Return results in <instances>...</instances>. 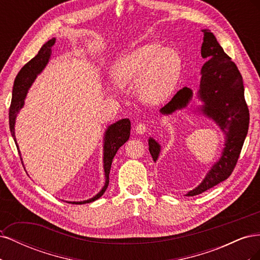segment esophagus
I'll list each match as a JSON object with an SVG mask.
<instances>
[{"mask_svg": "<svg viewBox=\"0 0 260 260\" xmlns=\"http://www.w3.org/2000/svg\"><path fill=\"white\" fill-rule=\"evenodd\" d=\"M147 129H148V127H147V124H145V123H138L137 125H136V131H137V133H139V135H143V133H145L146 131H147Z\"/></svg>", "mask_w": 260, "mask_h": 260, "instance_id": "obj_1", "label": "esophagus"}]
</instances>
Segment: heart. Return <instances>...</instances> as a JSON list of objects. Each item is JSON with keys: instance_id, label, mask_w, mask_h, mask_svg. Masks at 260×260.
<instances>
[{"instance_id": "heart-1", "label": "heart", "mask_w": 260, "mask_h": 260, "mask_svg": "<svg viewBox=\"0 0 260 260\" xmlns=\"http://www.w3.org/2000/svg\"><path fill=\"white\" fill-rule=\"evenodd\" d=\"M181 69L182 60L177 51L149 42L118 59L113 75L122 85L140 81V96L149 103H158L176 88Z\"/></svg>"}]
</instances>
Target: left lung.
<instances>
[{
	"mask_svg": "<svg viewBox=\"0 0 260 260\" xmlns=\"http://www.w3.org/2000/svg\"><path fill=\"white\" fill-rule=\"evenodd\" d=\"M202 56L207 61L202 68L200 98L204 101L203 112L211 117L226 136L225 147L221 158L208 172L203 182L186 196L199 195L226 180L232 174L242 147L245 141L248 124L249 111L244 98L242 76L237 65L228 56L218 43L216 37L209 30H203ZM192 98L188 88L179 90L168 104L160 112L171 114L176 109L185 107ZM149 153L156 161L160 152V146L152 138L148 140Z\"/></svg>",
	"mask_w": 260,
	"mask_h": 260,
	"instance_id": "left-lung-1",
	"label": "left lung"
}]
</instances>
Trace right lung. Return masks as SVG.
Listing matches in <instances>:
<instances>
[{
    "mask_svg": "<svg viewBox=\"0 0 260 260\" xmlns=\"http://www.w3.org/2000/svg\"><path fill=\"white\" fill-rule=\"evenodd\" d=\"M54 43H55V39H52V40L46 42L36 56L31 60H29L27 64L20 69V72L18 73L16 78H15L12 102L10 106V114H9L10 130L14 138L15 143H16V139H15L14 125H15V119H16L17 113L23 106V102H25L26 94L30 88V85L32 84L37 75L42 72V69L45 67L46 62H48L51 56V48L54 45ZM130 129H131V123L129 119H121L119 121H117L116 123L112 124L111 127H108L105 133V139H104L105 141L104 142V170H105V178H106L105 185L103 188H102V191L98 195L94 196L93 199L83 201V202H74L73 204H77V205L79 204V205H81V204L91 203L100 199L101 196L104 194L109 183V171H111L113 158L115 157L118 149L120 148V146H122L129 140ZM17 149H18V145H17Z\"/></svg>",
    "mask_w": 260,
    "mask_h": 260,
    "instance_id": "1",
    "label": "right lung"
}]
</instances>
